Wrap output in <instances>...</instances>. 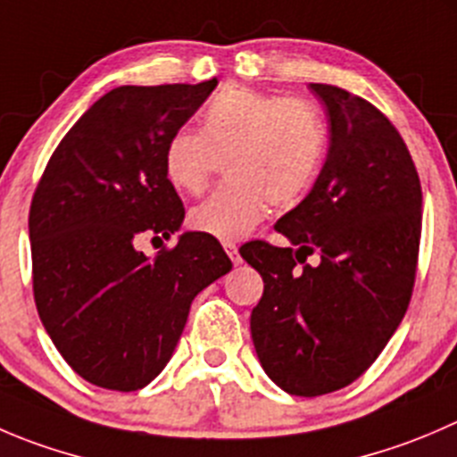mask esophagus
Wrapping results in <instances>:
<instances>
[{
  "label": "esophagus",
  "mask_w": 457,
  "mask_h": 457,
  "mask_svg": "<svg viewBox=\"0 0 457 457\" xmlns=\"http://www.w3.org/2000/svg\"><path fill=\"white\" fill-rule=\"evenodd\" d=\"M223 247H225V252H228L229 259H232L234 265H241L243 263L241 254H238V245H237V243H223Z\"/></svg>",
  "instance_id": "esophagus-1"
}]
</instances>
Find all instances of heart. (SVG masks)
<instances>
[{
  "label": "heart",
  "instance_id": "heart-1",
  "mask_svg": "<svg viewBox=\"0 0 457 457\" xmlns=\"http://www.w3.org/2000/svg\"><path fill=\"white\" fill-rule=\"evenodd\" d=\"M326 152L321 113L299 97L225 87L201 113V131H176L162 152L174 189L201 194L219 161L228 185L189 212L196 232L232 243L263 220L268 203L287 207L314 180Z\"/></svg>",
  "mask_w": 457,
  "mask_h": 457
}]
</instances>
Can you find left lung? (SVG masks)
Returning <instances> with one entry per match:
<instances>
[{"label": "left lung", "mask_w": 457, "mask_h": 457, "mask_svg": "<svg viewBox=\"0 0 457 457\" xmlns=\"http://www.w3.org/2000/svg\"><path fill=\"white\" fill-rule=\"evenodd\" d=\"M310 88L326 106V162L274 225L290 245L241 252L263 277L250 317L256 355L301 397L339 391L378 360L409 308L422 234V187L391 120L339 87ZM312 251L317 266L304 263Z\"/></svg>", "instance_id": "1"}]
</instances>
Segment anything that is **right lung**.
I'll use <instances>...</instances> for the list:
<instances>
[{
  "instance_id": "add662e5",
  "label": "right lung",
  "mask_w": 457,
  "mask_h": 457,
  "mask_svg": "<svg viewBox=\"0 0 457 457\" xmlns=\"http://www.w3.org/2000/svg\"><path fill=\"white\" fill-rule=\"evenodd\" d=\"M118 87L53 152L29 214L39 319L66 364L109 391L147 386L171 360L194 296L232 270L214 237L185 232L154 259L136 241L179 232L165 145L216 88Z\"/></svg>"
}]
</instances>
